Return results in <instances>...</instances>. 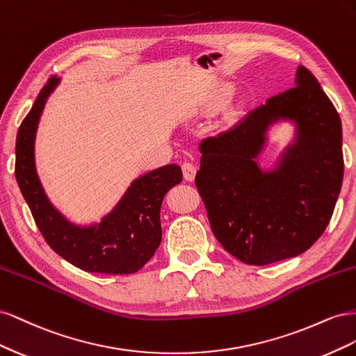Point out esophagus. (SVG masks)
<instances>
[{
  "mask_svg": "<svg viewBox=\"0 0 356 356\" xmlns=\"http://www.w3.org/2000/svg\"><path fill=\"white\" fill-rule=\"evenodd\" d=\"M181 169H182V175H184L186 181H195V177H196V166L195 165L186 161V163H182Z\"/></svg>",
  "mask_w": 356,
  "mask_h": 356,
  "instance_id": "34e87169",
  "label": "esophagus"
}]
</instances>
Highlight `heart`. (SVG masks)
<instances>
[{
	"mask_svg": "<svg viewBox=\"0 0 356 356\" xmlns=\"http://www.w3.org/2000/svg\"><path fill=\"white\" fill-rule=\"evenodd\" d=\"M233 86L232 84H221L217 89L212 90V93L208 96L207 99L203 101V108L204 110H213L218 108V106L224 105L227 102L232 95H233Z\"/></svg>",
	"mask_w": 356,
	"mask_h": 356,
	"instance_id": "1",
	"label": "heart"
}]
</instances>
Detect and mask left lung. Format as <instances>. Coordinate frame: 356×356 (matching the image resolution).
<instances>
[{"label": "left lung", "mask_w": 356, "mask_h": 356, "mask_svg": "<svg viewBox=\"0 0 356 356\" xmlns=\"http://www.w3.org/2000/svg\"><path fill=\"white\" fill-rule=\"evenodd\" d=\"M277 121L293 122L296 136L275 168L264 171L256 159ZM341 139L339 113L303 65L296 88L203 139L196 187L224 250L251 266L307 251L327 229L340 195Z\"/></svg>", "instance_id": "obj_1"}]
</instances>
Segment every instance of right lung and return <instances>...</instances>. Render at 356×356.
<instances>
[{
  "instance_id": "right-lung-1",
  "label": "right lung",
  "mask_w": 356,
  "mask_h": 356,
  "mask_svg": "<svg viewBox=\"0 0 356 356\" xmlns=\"http://www.w3.org/2000/svg\"><path fill=\"white\" fill-rule=\"evenodd\" d=\"M60 79H49L16 138V181L49 246L63 260L84 272L131 275L152 258L161 242L160 207L182 181L178 165H166L132 181L111 212L90 225L67 220L53 207L35 169V134L50 93Z\"/></svg>"
}]
</instances>
